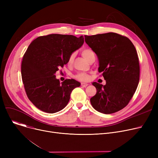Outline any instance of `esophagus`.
Returning a JSON list of instances; mask_svg holds the SVG:
<instances>
[{
	"mask_svg": "<svg viewBox=\"0 0 158 158\" xmlns=\"http://www.w3.org/2000/svg\"><path fill=\"white\" fill-rule=\"evenodd\" d=\"M88 85L87 83H84V82H82V83H81V86H82V87L85 88V87H86Z\"/></svg>",
	"mask_w": 158,
	"mask_h": 158,
	"instance_id": "esophagus-1",
	"label": "esophagus"
}]
</instances>
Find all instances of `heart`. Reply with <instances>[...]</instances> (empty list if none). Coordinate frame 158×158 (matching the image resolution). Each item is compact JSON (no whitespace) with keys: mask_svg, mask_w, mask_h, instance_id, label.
Listing matches in <instances>:
<instances>
[{"mask_svg":"<svg viewBox=\"0 0 158 158\" xmlns=\"http://www.w3.org/2000/svg\"><path fill=\"white\" fill-rule=\"evenodd\" d=\"M81 54H82V57H83L85 59L86 61H88V62H89L91 60H92L93 59H94V58L95 59V53L92 51V50L90 49V48H85V49H83L81 51ZM73 59H74V54H72L70 55V56L69 58L68 63L69 64H72L73 61ZM76 78L78 80L81 81H87L89 80V75L86 73L81 72V73H79L76 75Z\"/></svg>","mask_w":158,"mask_h":158,"instance_id":"heart-1","label":"heart"}]
</instances>
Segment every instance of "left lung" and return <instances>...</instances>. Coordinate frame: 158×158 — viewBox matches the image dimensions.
I'll list each match as a JSON object with an SVG mask.
<instances>
[{
  "label": "left lung",
  "mask_w": 158,
  "mask_h": 158,
  "mask_svg": "<svg viewBox=\"0 0 158 158\" xmlns=\"http://www.w3.org/2000/svg\"><path fill=\"white\" fill-rule=\"evenodd\" d=\"M85 42L97 54L99 72L106 84L96 82V94L90 102L97 111L111 114L125 107L135 93L139 80L136 50L127 37L114 32L85 36Z\"/></svg>",
  "instance_id": "obj_1"
}]
</instances>
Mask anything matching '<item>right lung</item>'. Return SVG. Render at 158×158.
I'll return each instance as SVG.
<instances>
[{
	"mask_svg": "<svg viewBox=\"0 0 158 158\" xmlns=\"http://www.w3.org/2000/svg\"><path fill=\"white\" fill-rule=\"evenodd\" d=\"M83 44V36L52 34L39 36L29 45L21 73L27 95L37 108L54 113L67 105L72 91L81 83L73 79L60 82L55 74Z\"/></svg>",
	"mask_w": 158,
	"mask_h": 158,
	"instance_id": "right-lung-1",
	"label": "right lung"
}]
</instances>
